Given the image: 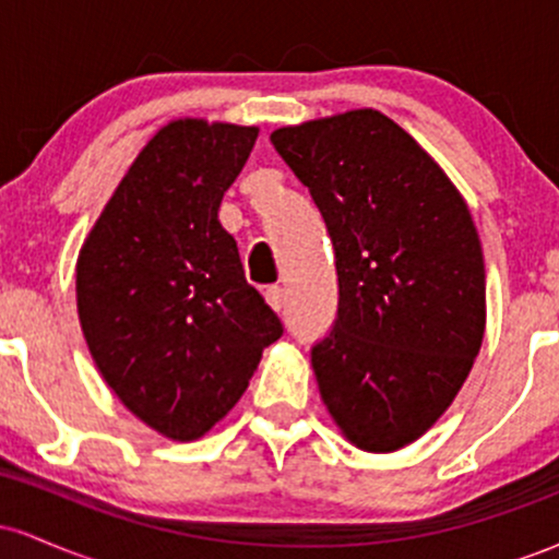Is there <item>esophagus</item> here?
<instances>
[{
	"instance_id": "obj_1",
	"label": "esophagus",
	"mask_w": 559,
	"mask_h": 559,
	"mask_svg": "<svg viewBox=\"0 0 559 559\" xmlns=\"http://www.w3.org/2000/svg\"><path fill=\"white\" fill-rule=\"evenodd\" d=\"M265 301L273 307L275 312L284 310V301H286L284 288H281V286H267V288H265Z\"/></svg>"
}]
</instances>
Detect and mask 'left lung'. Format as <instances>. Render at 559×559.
<instances>
[{"label": "left lung", "mask_w": 559, "mask_h": 559, "mask_svg": "<svg viewBox=\"0 0 559 559\" xmlns=\"http://www.w3.org/2000/svg\"><path fill=\"white\" fill-rule=\"evenodd\" d=\"M333 241L338 312L312 346L320 396L365 452L420 439L463 389L486 329V271L465 199L378 110L271 133Z\"/></svg>", "instance_id": "obj_1"}]
</instances>
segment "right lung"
<instances>
[{
  "instance_id": "add662e5",
  "label": "right lung",
  "mask_w": 559,
  "mask_h": 559,
  "mask_svg": "<svg viewBox=\"0 0 559 559\" xmlns=\"http://www.w3.org/2000/svg\"><path fill=\"white\" fill-rule=\"evenodd\" d=\"M254 141V126L170 120L131 163L75 265L96 368L173 441H194L226 418L262 349L284 333L217 221Z\"/></svg>"
}]
</instances>
